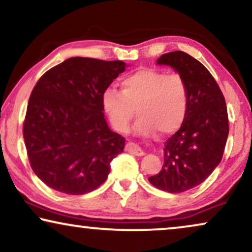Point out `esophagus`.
Wrapping results in <instances>:
<instances>
[{
	"label": "esophagus",
	"instance_id": "esophagus-1",
	"mask_svg": "<svg viewBox=\"0 0 252 252\" xmlns=\"http://www.w3.org/2000/svg\"><path fill=\"white\" fill-rule=\"evenodd\" d=\"M126 150L130 154L135 155V156H143L144 155V151L141 149L139 146H136L135 143H132V142H128L126 144Z\"/></svg>",
	"mask_w": 252,
	"mask_h": 252
}]
</instances>
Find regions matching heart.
Returning a JSON list of instances; mask_svg holds the SVG:
<instances>
[{"mask_svg":"<svg viewBox=\"0 0 252 252\" xmlns=\"http://www.w3.org/2000/svg\"><path fill=\"white\" fill-rule=\"evenodd\" d=\"M122 91L105 89L103 108L112 126L127 132L136 115L140 135L150 136L157 130L172 134L184 124L189 108L187 81L178 72L143 67L126 75L120 82Z\"/></svg>","mask_w":252,"mask_h":252,"instance_id":"obj_1","label":"heart"}]
</instances>
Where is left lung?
Instances as JSON below:
<instances>
[{
    "label": "left lung",
    "mask_w": 252,
    "mask_h": 252,
    "mask_svg": "<svg viewBox=\"0 0 252 252\" xmlns=\"http://www.w3.org/2000/svg\"><path fill=\"white\" fill-rule=\"evenodd\" d=\"M187 81L189 108L184 124L166 142L159 173L148 178L154 187L178 194L201 185L221 161L229 132L222 92L208 68L184 51L157 60Z\"/></svg>",
    "instance_id": "obj_1"
}]
</instances>
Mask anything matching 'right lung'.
<instances>
[{"mask_svg":"<svg viewBox=\"0 0 252 252\" xmlns=\"http://www.w3.org/2000/svg\"><path fill=\"white\" fill-rule=\"evenodd\" d=\"M125 66L122 61L72 57L37 80L23 135L31 167L48 187L82 195L106 180L125 139L105 122L103 94Z\"/></svg>","mask_w":252,"mask_h":252,"instance_id":"1","label":"right lung"}]
</instances>
